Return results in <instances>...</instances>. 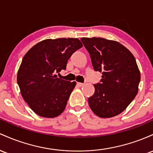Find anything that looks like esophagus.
Here are the masks:
<instances>
[{
	"instance_id": "esophagus-1",
	"label": "esophagus",
	"mask_w": 153,
	"mask_h": 153,
	"mask_svg": "<svg viewBox=\"0 0 153 153\" xmlns=\"http://www.w3.org/2000/svg\"><path fill=\"white\" fill-rule=\"evenodd\" d=\"M85 84L84 83H81V82H77V85L79 86V87H82V86H84Z\"/></svg>"
}]
</instances>
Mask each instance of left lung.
I'll return each instance as SVG.
<instances>
[{
	"label": "left lung",
	"instance_id": "left-lung-1",
	"mask_svg": "<svg viewBox=\"0 0 153 153\" xmlns=\"http://www.w3.org/2000/svg\"><path fill=\"white\" fill-rule=\"evenodd\" d=\"M95 71L102 72L100 83L88 98L91 110L100 118H111L123 112L138 92L140 72L134 56L114 40L82 37Z\"/></svg>",
	"mask_w": 153,
	"mask_h": 153
}]
</instances>
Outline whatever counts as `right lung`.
Instances as JSON below:
<instances>
[{
  "instance_id": "1",
  "label": "right lung",
  "mask_w": 153,
  "mask_h": 153,
  "mask_svg": "<svg viewBox=\"0 0 153 153\" xmlns=\"http://www.w3.org/2000/svg\"><path fill=\"white\" fill-rule=\"evenodd\" d=\"M77 38L47 39L25 54L17 74L21 94L39 116L55 118L63 112L76 82L57 77L71 55L82 47Z\"/></svg>"
}]
</instances>
